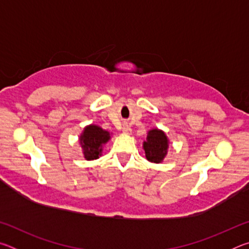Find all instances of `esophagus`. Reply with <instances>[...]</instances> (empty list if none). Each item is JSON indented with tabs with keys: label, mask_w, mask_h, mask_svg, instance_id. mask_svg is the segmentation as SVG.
<instances>
[{
	"label": "esophagus",
	"mask_w": 249,
	"mask_h": 249,
	"mask_svg": "<svg viewBox=\"0 0 249 249\" xmlns=\"http://www.w3.org/2000/svg\"><path fill=\"white\" fill-rule=\"evenodd\" d=\"M122 130H123V133H125V134H129L130 132H132V129H130L128 124H124L123 127H122Z\"/></svg>",
	"instance_id": "1"
}]
</instances>
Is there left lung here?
I'll return each mask as SVG.
<instances>
[{"mask_svg": "<svg viewBox=\"0 0 249 249\" xmlns=\"http://www.w3.org/2000/svg\"><path fill=\"white\" fill-rule=\"evenodd\" d=\"M168 140L163 132L159 129H151L148 132L147 142H144L146 158L151 162L158 163L167 154Z\"/></svg>", "mask_w": 249, "mask_h": 249, "instance_id": "1", "label": "left lung"}]
</instances>
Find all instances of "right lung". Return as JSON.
I'll use <instances>...</instances> for the list:
<instances>
[{
  "label": "right lung",
  "mask_w": 249,
  "mask_h": 249,
  "mask_svg": "<svg viewBox=\"0 0 249 249\" xmlns=\"http://www.w3.org/2000/svg\"><path fill=\"white\" fill-rule=\"evenodd\" d=\"M109 140V134L96 125H90L84 128L80 138L84 158L87 160L98 159L102 151V145Z\"/></svg>",
  "instance_id": "add662e5"
}]
</instances>
